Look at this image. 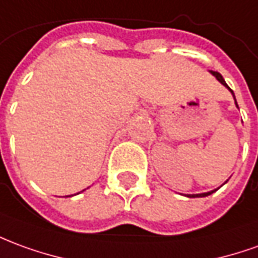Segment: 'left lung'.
I'll return each mask as SVG.
<instances>
[{
  "mask_svg": "<svg viewBox=\"0 0 258 258\" xmlns=\"http://www.w3.org/2000/svg\"><path fill=\"white\" fill-rule=\"evenodd\" d=\"M210 73L212 74V75H214V77H215V78H217L218 81H219V82H221V84H222V85L225 86V88H228V89H229L230 93H232V95H233V98H235V93H233V91H232V89H230L229 86L226 85V82H225V79H223L222 75H221V74H219V73H217V71H210ZM235 103H236V99H235ZM236 107H237V109H239V106H237V103H236ZM225 183H228V180H226V181H225ZM225 183H223V184H225ZM218 188H219V187H218ZM218 188H215V190H212V191H208V192H201V194H187V197H190V198L207 197V196H210V194H212V192H215V191H217Z\"/></svg>",
  "mask_w": 258,
  "mask_h": 258,
  "instance_id": "8db88e82",
  "label": "left lung"
}]
</instances>
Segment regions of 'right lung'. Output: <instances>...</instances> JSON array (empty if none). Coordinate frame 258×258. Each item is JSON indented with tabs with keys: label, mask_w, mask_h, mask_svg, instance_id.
<instances>
[{
	"label": "right lung",
	"mask_w": 258,
	"mask_h": 258,
	"mask_svg": "<svg viewBox=\"0 0 258 258\" xmlns=\"http://www.w3.org/2000/svg\"><path fill=\"white\" fill-rule=\"evenodd\" d=\"M68 197H70V196H68Z\"/></svg>",
	"instance_id": "add662e5"
}]
</instances>
